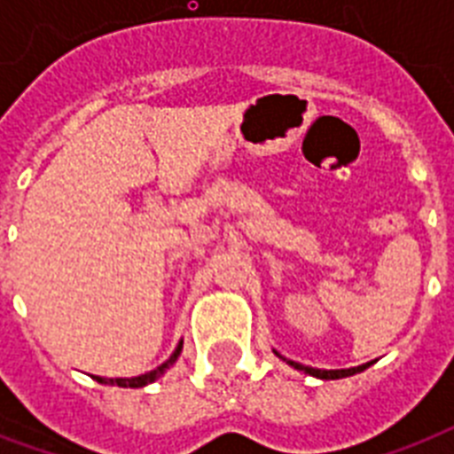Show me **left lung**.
<instances>
[{
	"label": "left lung",
	"instance_id": "1",
	"mask_svg": "<svg viewBox=\"0 0 454 454\" xmlns=\"http://www.w3.org/2000/svg\"><path fill=\"white\" fill-rule=\"evenodd\" d=\"M273 353H276L278 358H283L285 363H287V365H290V367H294V370H299V372H303V374H310V377H316V380H341V377H351V374L363 372L365 367L372 365V363H365V365L348 367V370H317V367L301 365V363H297V360L285 358V356H280V353H278L276 348H273Z\"/></svg>",
	"mask_w": 454,
	"mask_h": 454
}]
</instances>
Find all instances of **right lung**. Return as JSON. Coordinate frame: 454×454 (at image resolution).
Masks as SVG:
<instances>
[{
    "label": "right lung",
    "instance_id": "add662e5",
    "mask_svg": "<svg viewBox=\"0 0 454 454\" xmlns=\"http://www.w3.org/2000/svg\"><path fill=\"white\" fill-rule=\"evenodd\" d=\"M181 351H184V339L178 341V346L174 348V353H171L169 358L164 360L162 365H157L155 370H151V372L145 374H138V377H131V380H127V377H98V374H91L98 384H110V387H122V388H141V387H148V384H153L155 380H160L167 370H169L174 363L178 360V356H181Z\"/></svg>",
    "mask_w": 454,
    "mask_h": 454
}]
</instances>
